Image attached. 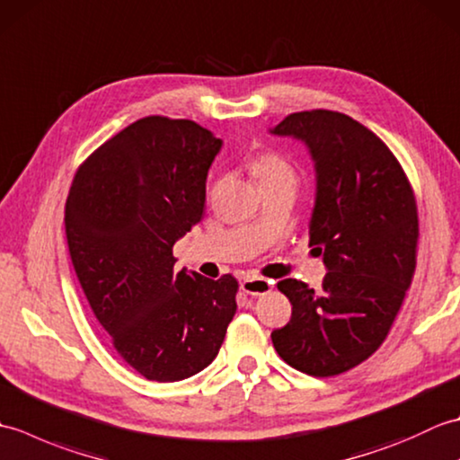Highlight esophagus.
Returning <instances> with one entry per match:
<instances>
[{"label": "esophagus", "instance_id": "34e87169", "mask_svg": "<svg viewBox=\"0 0 460 460\" xmlns=\"http://www.w3.org/2000/svg\"><path fill=\"white\" fill-rule=\"evenodd\" d=\"M272 288V282L261 277H245L241 280V290L247 292L251 296H261L267 295V292Z\"/></svg>", "mask_w": 460, "mask_h": 460}]
</instances>
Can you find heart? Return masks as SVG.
Listing matches in <instances>:
<instances>
[{
	"mask_svg": "<svg viewBox=\"0 0 460 460\" xmlns=\"http://www.w3.org/2000/svg\"><path fill=\"white\" fill-rule=\"evenodd\" d=\"M252 172L259 178L261 185L267 183H290L295 185L298 183V172L295 165L285 155H280L277 152H262L255 155L252 160Z\"/></svg>",
	"mask_w": 460,
	"mask_h": 460,
	"instance_id": "heart-1",
	"label": "heart"
}]
</instances>
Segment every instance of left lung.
Listing matches in <instances>:
<instances>
[{"label":"left lung","instance_id":"left-lung-1","mask_svg":"<svg viewBox=\"0 0 460 460\" xmlns=\"http://www.w3.org/2000/svg\"><path fill=\"white\" fill-rule=\"evenodd\" d=\"M270 134L302 142L314 162L310 247L328 270L318 292L279 282L292 316L270 338L295 369L338 376L374 354L402 308L415 270V195L387 146L346 114L295 112Z\"/></svg>","mask_w":460,"mask_h":460}]
</instances>
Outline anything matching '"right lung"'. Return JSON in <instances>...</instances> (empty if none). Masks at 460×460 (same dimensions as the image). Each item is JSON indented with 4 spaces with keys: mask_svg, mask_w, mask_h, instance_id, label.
Segmentation results:
<instances>
[{
    "mask_svg": "<svg viewBox=\"0 0 460 460\" xmlns=\"http://www.w3.org/2000/svg\"><path fill=\"white\" fill-rule=\"evenodd\" d=\"M223 142L191 120L126 126L76 172L66 243L84 296L126 364L152 381L208 367L237 310V280L173 270V245L203 217Z\"/></svg>",
    "mask_w": 460,
    "mask_h": 460,
    "instance_id": "obj_1",
    "label": "right lung"
}]
</instances>
